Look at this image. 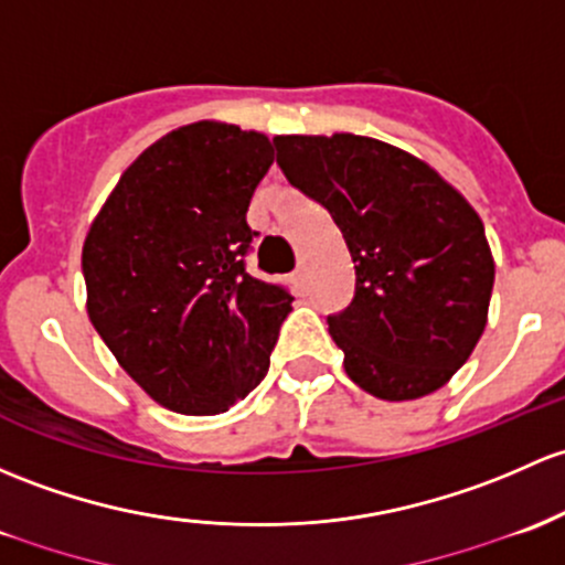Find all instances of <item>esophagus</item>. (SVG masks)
Listing matches in <instances>:
<instances>
[{
	"label": "esophagus",
	"instance_id": "obj_1",
	"mask_svg": "<svg viewBox=\"0 0 565 565\" xmlns=\"http://www.w3.org/2000/svg\"><path fill=\"white\" fill-rule=\"evenodd\" d=\"M292 284H295V287H302V284H306V267H302V265L292 273Z\"/></svg>",
	"mask_w": 565,
	"mask_h": 565
}]
</instances>
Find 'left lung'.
<instances>
[{
  "mask_svg": "<svg viewBox=\"0 0 565 565\" xmlns=\"http://www.w3.org/2000/svg\"><path fill=\"white\" fill-rule=\"evenodd\" d=\"M281 173L328 207L354 298L328 317L349 379L382 401L436 392L482 338L495 263L484 224L430 164L362 135L273 138Z\"/></svg>",
  "mask_w": 565,
  "mask_h": 565,
  "instance_id": "8db88e82",
  "label": "left lung"
}]
</instances>
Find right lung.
I'll use <instances>...</instances> for the list:
<instances>
[{"label": "right lung", "mask_w": 565, "mask_h": 565, "mask_svg": "<svg viewBox=\"0 0 565 565\" xmlns=\"http://www.w3.org/2000/svg\"><path fill=\"white\" fill-rule=\"evenodd\" d=\"M270 164L259 132L173 129L118 178L83 243L94 330L170 412H227L270 367L295 300L246 273V211Z\"/></svg>", "instance_id": "obj_1"}]
</instances>
